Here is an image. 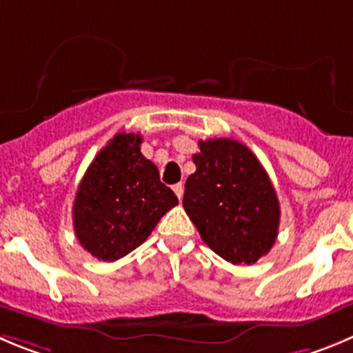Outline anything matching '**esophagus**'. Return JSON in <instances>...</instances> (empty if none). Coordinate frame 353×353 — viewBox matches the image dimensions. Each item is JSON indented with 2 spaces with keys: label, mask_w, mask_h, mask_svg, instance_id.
<instances>
[{
  "label": "esophagus",
  "mask_w": 353,
  "mask_h": 353,
  "mask_svg": "<svg viewBox=\"0 0 353 353\" xmlns=\"http://www.w3.org/2000/svg\"><path fill=\"white\" fill-rule=\"evenodd\" d=\"M172 190H174V193H176V195H177V199H179V200L183 199V195H184V186H183V183L174 184Z\"/></svg>",
  "instance_id": "1"
}]
</instances>
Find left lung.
<instances>
[{
    "label": "left lung",
    "instance_id": "8db88e82",
    "mask_svg": "<svg viewBox=\"0 0 353 353\" xmlns=\"http://www.w3.org/2000/svg\"><path fill=\"white\" fill-rule=\"evenodd\" d=\"M183 205L203 242L233 265H252L279 235L281 205L256 154L233 139L200 141Z\"/></svg>",
    "mask_w": 353,
    "mask_h": 353
}]
</instances>
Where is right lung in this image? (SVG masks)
I'll return each mask as SVG.
<instances>
[{
	"label": "right lung",
	"instance_id": "right-lung-1",
	"mask_svg": "<svg viewBox=\"0 0 353 353\" xmlns=\"http://www.w3.org/2000/svg\"><path fill=\"white\" fill-rule=\"evenodd\" d=\"M143 137L120 132L85 172L72 203V226L85 251L117 261L150 236L177 196L141 153Z\"/></svg>",
	"mask_w": 353,
	"mask_h": 353
}]
</instances>
